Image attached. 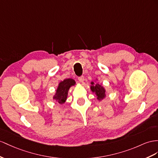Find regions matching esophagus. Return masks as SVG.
Masks as SVG:
<instances>
[{
	"mask_svg": "<svg viewBox=\"0 0 158 158\" xmlns=\"http://www.w3.org/2000/svg\"><path fill=\"white\" fill-rule=\"evenodd\" d=\"M78 79L79 81V82L83 83L84 81V77L83 76H81V77H79L78 78Z\"/></svg>",
	"mask_w": 158,
	"mask_h": 158,
	"instance_id": "esophagus-1",
	"label": "esophagus"
}]
</instances>
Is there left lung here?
Segmentation results:
<instances>
[{
  "instance_id": "8db88e82",
  "label": "left lung",
  "mask_w": 158,
  "mask_h": 158,
  "mask_svg": "<svg viewBox=\"0 0 158 158\" xmlns=\"http://www.w3.org/2000/svg\"><path fill=\"white\" fill-rule=\"evenodd\" d=\"M91 84L92 86L91 87V89L93 92L95 93L97 96H98V99L99 100L103 99L105 98V96H106V94H106V91H105L104 88L98 83L95 84L94 86L93 85L94 84V82H91Z\"/></svg>"
}]
</instances>
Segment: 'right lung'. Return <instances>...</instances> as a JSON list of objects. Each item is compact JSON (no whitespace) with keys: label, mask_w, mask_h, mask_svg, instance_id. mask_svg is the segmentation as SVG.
<instances>
[{"label":"right lung","mask_w":158,"mask_h":158,"mask_svg":"<svg viewBox=\"0 0 158 158\" xmlns=\"http://www.w3.org/2000/svg\"><path fill=\"white\" fill-rule=\"evenodd\" d=\"M75 84V81L71 79H64L63 81L60 82L59 84L57 89L56 91V94L54 96L53 99L57 101L58 103L60 104L64 103L67 99L69 89L72 85H74Z\"/></svg>","instance_id":"add662e5"}]
</instances>
